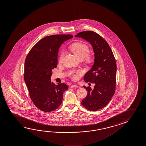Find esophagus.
<instances>
[{
    "instance_id": "obj_1",
    "label": "esophagus",
    "mask_w": 146,
    "mask_h": 146,
    "mask_svg": "<svg viewBox=\"0 0 146 146\" xmlns=\"http://www.w3.org/2000/svg\"><path fill=\"white\" fill-rule=\"evenodd\" d=\"M71 88H78V86H77L76 84H74V85H72V86H71Z\"/></svg>"
}]
</instances>
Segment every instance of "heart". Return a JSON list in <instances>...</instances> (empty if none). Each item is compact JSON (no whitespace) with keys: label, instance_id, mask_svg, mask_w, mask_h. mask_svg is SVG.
<instances>
[{"label":"heart","instance_id":"obj_1","mask_svg":"<svg viewBox=\"0 0 146 146\" xmlns=\"http://www.w3.org/2000/svg\"><path fill=\"white\" fill-rule=\"evenodd\" d=\"M70 49L79 59L84 58V61L87 63H91L93 60V55L89 52L88 46L82 42H75L70 46ZM64 56V52L60 54L58 59L59 62H61ZM81 75V71H78L76 73L72 71L70 73V77L73 80H76L78 77Z\"/></svg>","mask_w":146,"mask_h":146}]
</instances>
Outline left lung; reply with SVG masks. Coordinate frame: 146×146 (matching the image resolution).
Segmentation results:
<instances>
[{
	"label": "left lung",
	"mask_w": 146,
	"mask_h": 146,
	"mask_svg": "<svg viewBox=\"0 0 146 146\" xmlns=\"http://www.w3.org/2000/svg\"><path fill=\"white\" fill-rule=\"evenodd\" d=\"M91 43L95 53L93 66L84 76L86 82L94 84V89L84 86L88 92L81 102L87 110L95 111L104 108L115 91L117 65L115 56L108 42L94 31H84L77 34Z\"/></svg>",
	"instance_id": "8db88e82"
}]
</instances>
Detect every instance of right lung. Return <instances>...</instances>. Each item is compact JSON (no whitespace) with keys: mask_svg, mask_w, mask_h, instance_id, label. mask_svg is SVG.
Listing matches in <instances>:
<instances>
[{"mask_svg":"<svg viewBox=\"0 0 146 146\" xmlns=\"http://www.w3.org/2000/svg\"><path fill=\"white\" fill-rule=\"evenodd\" d=\"M71 35H55L44 37L29 51L25 60L24 81L29 95L36 108L44 112L57 109L62 103L64 83L51 81L52 69L58 65V51L61 44L72 38Z\"/></svg>","mask_w":146,"mask_h":146,"instance_id":"1","label":"right lung"}]
</instances>
